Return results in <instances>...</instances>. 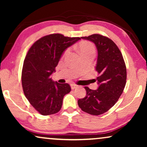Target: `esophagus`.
Masks as SVG:
<instances>
[{
  "mask_svg": "<svg viewBox=\"0 0 147 147\" xmlns=\"http://www.w3.org/2000/svg\"><path fill=\"white\" fill-rule=\"evenodd\" d=\"M78 87V86L76 85V84H71V89H72V90L76 89V88H77Z\"/></svg>",
  "mask_w": 147,
  "mask_h": 147,
  "instance_id": "esophagus-1",
  "label": "esophagus"
}]
</instances>
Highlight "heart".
<instances>
[{"mask_svg": "<svg viewBox=\"0 0 147 147\" xmlns=\"http://www.w3.org/2000/svg\"><path fill=\"white\" fill-rule=\"evenodd\" d=\"M79 50L81 54L84 53H90V52L94 53V46L90 42H83V43H82L79 46ZM68 52H69V49H67L64 53V55L67 54Z\"/></svg>", "mask_w": 147, "mask_h": 147, "instance_id": "1", "label": "heart"}]
</instances>
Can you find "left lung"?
<instances>
[{
	"label": "left lung",
	"instance_id": "8db88e82",
	"mask_svg": "<svg viewBox=\"0 0 147 147\" xmlns=\"http://www.w3.org/2000/svg\"><path fill=\"white\" fill-rule=\"evenodd\" d=\"M82 39L95 44L98 51L95 69L99 76L98 88L85 87L86 96L78 104L84 112L98 116L105 113L116 103L123 92L126 81V68L123 57L117 45L109 38L94 34Z\"/></svg>",
	"mask_w": 147,
	"mask_h": 147
}]
</instances>
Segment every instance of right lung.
I'll return each instance as SVG.
<instances>
[{"label": "right lung", "instance_id": "obj_1", "mask_svg": "<svg viewBox=\"0 0 147 147\" xmlns=\"http://www.w3.org/2000/svg\"><path fill=\"white\" fill-rule=\"evenodd\" d=\"M80 39L51 34L37 40L28 51L22 70V86L30 104L42 115L59 112L64 96L71 91L69 84L53 82L51 76L65 49Z\"/></svg>", "mask_w": 147, "mask_h": 147}]
</instances>
